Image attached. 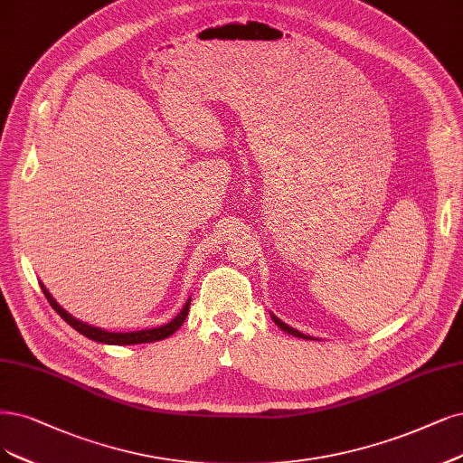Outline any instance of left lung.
Instances as JSON below:
<instances>
[{"mask_svg": "<svg viewBox=\"0 0 463 463\" xmlns=\"http://www.w3.org/2000/svg\"><path fill=\"white\" fill-rule=\"evenodd\" d=\"M272 318H275V322L279 324V326L284 330V332H288V334H292V335H298V337H303V339H311V337H307V335H303L301 332H298V330H294V328H289L288 326V324H284V322H280L277 317H272Z\"/></svg>", "mask_w": 463, "mask_h": 463, "instance_id": "1", "label": "left lung"}]
</instances>
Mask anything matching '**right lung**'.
<instances>
[{"label":"right lung","mask_w":463,"mask_h":463,"mask_svg":"<svg viewBox=\"0 0 463 463\" xmlns=\"http://www.w3.org/2000/svg\"><path fill=\"white\" fill-rule=\"evenodd\" d=\"M42 289H43V294H45L47 301L51 303V307H53V309L61 315V318H62L64 322L71 324V326H72L76 332H80L81 335L90 337V339H93V341H99V344H109V345H137V344H152V341L165 339V337H169L171 334L177 332V330L183 326V322H184V318H186V315H188V309H191V299H188V301L184 303V307H183V311H181L174 320L164 324V326H160V328L139 330V332H126V334L119 332V334H116V332H107V330H100V328H93V326H90V324L76 320L72 315H68V313L62 309V307H59L53 298L49 296L45 286H42Z\"/></svg>","instance_id":"right-lung-1"}]
</instances>
